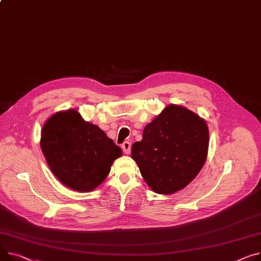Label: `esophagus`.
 Instances as JSON below:
<instances>
[{"label": "esophagus", "mask_w": 261, "mask_h": 261, "mask_svg": "<svg viewBox=\"0 0 261 261\" xmlns=\"http://www.w3.org/2000/svg\"><path fill=\"white\" fill-rule=\"evenodd\" d=\"M121 149H123V151L126 154H129L130 151H131V143L130 142H124L123 144H121Z\"/></svg>", "instance_id": "1"}]
</instances>
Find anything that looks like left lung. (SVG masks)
<instances>
[{
    "mask_svg": "<svg viewBox=\"0 0 261 261\" xmlns=\"http://www.w3.org/2000/svg\"><path fill=\"white\" fill-rule=\"evenodd\" d=\"M207 147L205 121L185 107L170 105L145 127L131 156L154 192L172 194L196 177Z\"/></svg>",
    "mask_w": 261,
    "mask_h": 261,
    "instance_id": "left-lung-1",
    "label": "left lung"
}]
</instances>
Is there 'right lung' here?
Here are the masks:
<instances>
[{
  "label": "right lung",
  "mask_w": 261,
  "mask_h": 261,
  "mask_svg": "<svg viewBox=\"0 0 261 261\" xmlns=\"http://www.w3.org/2000/svg\"><path fill=\"white\" fill-rule=\"evenodd\" d=\"M41 148L58 179L79 192L99 186L123 153L105 132L85 121L75 110L58 112L47 119Z\"/></svg>",
  "instance_id": "right-lung-1"
}]
</instances>
